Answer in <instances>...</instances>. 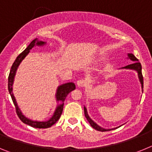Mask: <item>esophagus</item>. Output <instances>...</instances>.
Segmentation results:
<instances>
[{"mask_svg": "<svg viewBox=\"0 0 152 152\" xmlns=\"http://www.w3.org/2000/svg\"><path fill=\"white\" fill-rule=\"evenodd\" d=\"M86 81L84 80H83V79H81V80H78L77 81V85L78 86L79 88H83V87H84V86H86Z\"/></svg>", "mask_w": 152, "mask_h": 152, "instance_id": "34e87169", "label": "esophagus"}]
</instances>
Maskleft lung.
I'll return each mask as SVG.
<instances>
[{"mask_svg": "<svg viewBox=\"0 0 152 152\" xmlns=\"http://www.w3.org/2000/svg\"><path fill=\"white\" fill-rule=\"evenodd\" d=\"M127 58L131 60L132 62L130 64H129V65H126V66L123 67V68H119V69H128V70H133V71H135V72H137V74H138V77H139V81H140L141 83L142 90V91H143V77H142V65H141L140 62H139V60L137 59L135 57V56H134L133 54H132V53H128V58ZM84 115H85L86 119H88V121L89 122L91 126H92L93 128L94 129L100 132H107V131H110V130L115 129H117V127L114 129L103 128V127H101V126H100L99 125L96 124L94 120H92V119H91V118L89 116V115H88V110H87V108H86L84 106Z\"/></svg>", "mask_w": 152, "mask_h": 152, "instance_id": "obj_1", "label": "left lung"}]
</instances>
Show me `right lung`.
Segmentation results:
<instances>
[{
	"label": "right lung",
	"instance_id": "add662e5",
	"mask_svg": "<svg viewBox=\"0 0 152 152\" xmlns=\"http://www.w3.org/2000/svg\"><path fill=\"white\" fill-rule=\"evenodd\" d=\"M45 44H46V42L40 41L38 39H35L34 40L31 42L30 44L26 47V49L21 54H20L17 56L15 61L13 62V65H12L11 69H10V75H9V77H8V91H9V93H10L12 100L13 102V104H14V106L16 107V111H17V116H18V117L20 119V120L23 123L37 129L49 128V127H51L52 125H54L59 119L60 116H61V113H62L63 107H64V100H65V98H66L67 95L71 91H74L75 89V84L73 82L65 83V84H61V85L58 87L56 94V102H58L57 107H56V110L54 111V113L52 116V117H50V119H49L46 121H36V120H33V119H29V118L24 116L23 113L21 112L20 109L19 108L18 105H17V100H16V98L14 96V95H13V81H14V78H15V75L16 73H17V68L20 66V64L22 62L23 60L30 52V50L33 49V47L43 46Z\"/></svg>",
	"mask_w": 152,
	"mask_h": 152
}]
</instances>
